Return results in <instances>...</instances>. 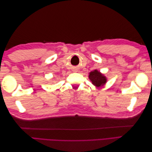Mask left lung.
Here are the masks:
<instances>
[{
    "label": "left lung",
    "mask_w": 152,
    "mask_h": 152,
    "mask_svg": "<svg viewBox=\"0 0 152 152\" xmlns=\"http://www.w3.org/2000/svg\"><path fill=\"white\" fill-rule=\"evenodd\" d=\"M89 78L92 82V84L97 87L104 86L107 80L106 77L97 70L91 72L89 73Z\"/></svg>",
    "instance_id": "8db88e82"
}]
</instances>
